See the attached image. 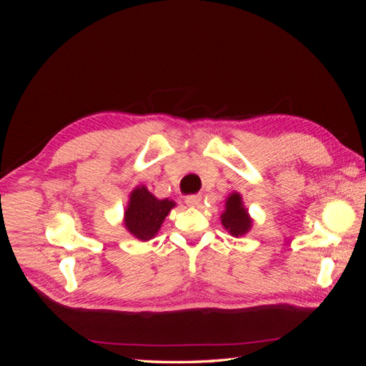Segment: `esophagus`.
<instances>
[{"instance_id": "obj_1", "label": "esophagus", "mask_w": 366, "mask_h": 366, "mask_svg": "<svg viewBox=\"0 0 366 366\" xmlns=\"http://www.w3.org/2000/svg\"><path fill=\"white\" fill-rule=\"evenodd\" d=\"M200 203H202V195H187L186 197L187 206H198Z\"/></svg>"}]
</instances>
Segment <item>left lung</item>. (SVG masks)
I'll list each match as a JSON object with an SVG mask.
<instances>
[{
  "label": "left lung",
  "instance_id": "left-lung-1",
  "mask_svg": "<svg viewBox=\"0 0 366 366\" xmlns=\"http://www.w3.org/2000/svg\"><path fill=\"white\" fill-rule=\"evenodd\" d=\"M221 223L234 237L244 235L252 226V219L247 210L242 206L241 195L232 194L226 202V210L221 215Z\"/></svg>",
  "mask_w": 366,
  "mask_h": 366
}]
</instances>
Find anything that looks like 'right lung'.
<instances>
[{
    "label": "right lung",
    "mask_w": 366,
    "mask_h": 366,
    "mask_svg": "<svg viewBox=\"0 0 366 366\" xmlns=\"http://www.w3.org/2000/svg\"><path fill=\"white\" fill-rule=\"evenodd\" d=\"M174 206L175 203L168 198L157 200L145 186H139L131 192L125 212V226L139 239H151L156 237L163 219Z\"/></svg>",
    "instance_id": "obj_1"
}]
</instances>
